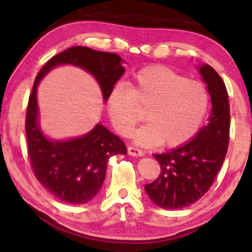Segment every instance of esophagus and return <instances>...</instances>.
<instances>
[{"label":"esophagus","instance_id":"34e87169","mask_svg":"<svg viewBox=\"0 0 252 252\" xmlns=\"http://www.w3.org/2000/svg\"><path fill=\"white\" fill-rule=\"evenodd\" d=\"M128 154L131 156H143V152L135 147H128Z\"/></svg>","mask_w":252,"mask_h":252}]
</instances>
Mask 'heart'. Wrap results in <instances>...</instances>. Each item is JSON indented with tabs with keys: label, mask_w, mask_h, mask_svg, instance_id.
Masks as SVG:
<instances>
[{
	"label": "heart",
	"mask_w": 252,
	"mask_h": 252,
	"mask_svg": "<svg viewBox=\"0 0 252 252\" xmlns=\"http://www.w3.org/2000/svg\"><path fill=\"white\" fill-rule=\"evenodd\" d=\"M210 96L206 86L187 79L164 66H150L138 71L128 83L116 84L106 98L112 126L126 136L144 110L148 122L135 130L137 144L152 147L162 142L174 148L189 142L207 114Z\"/></svg>",
	"instance_id": "obj_1"
}]
</instances>
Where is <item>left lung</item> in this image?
<instances>
[{
  "instance_id": "obj_1",
  "label": "left lung",
  "mask_w": 252,
  "mask_h": 252,
  "mask_svg": "<svg viewBox=\"0 0 252 252\" xmlns=\"http://www.w3.org/2000/svg\"><path fill=\"white\" fill-rule=\"evenodd\" d=\"M212 102L209 123L194 138L164 154H155L161 173L144 185L150 200L158 207L176 210L189 206L212 186L226 156L230 138V105L225 84L210 65L199 67Z\"/></svg>"
}]
</instances>
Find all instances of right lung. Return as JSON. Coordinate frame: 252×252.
<instances>
[{
    "label": "right lung",
    "instance_id": "obj_1",
    "mask_svg": "<svg viewBox=\"0 0 252 252\" xmlns=\"http://www.w3.org/2000/svg\"><path fill=\"white\" fill-rule=\"evenodd\" d=\"M122 63V58L115 53L76 46L54 56L37 73L26 115L28 155L37 181L58 200L74 205L91 201L102 189L109 158L126 154V147L102 124L72 140L46 137L37 122V85L57 66H78L96 78L106 102L110 90L126 72Z\"/></svg>",
    "mask_w": 252,
    "mask_h": 252
}]
</instances>
